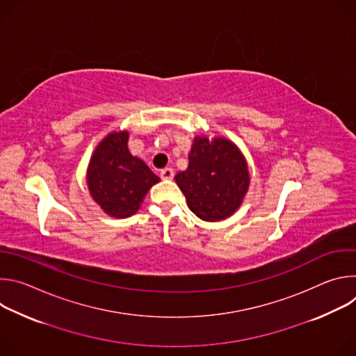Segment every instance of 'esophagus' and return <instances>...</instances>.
<instances>
[{"label": "esophagus", "instance_id": "esophagus-1", "mask_svg": "<svg viewBox=\"0 0 356 356\" xmlns=\"http://www.w3.org/2000/svg\"><path fill=\"white\" fill-rule=\"evenodd\" d=\"M161 177H162L163 180H172V179L175 177V172H173V169H170V168H165V169H162V170H161Z\"/></svg>", "mask_w": 356, "mask_h": 356}]
</instances>
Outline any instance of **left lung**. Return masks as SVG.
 <instances>
[{"label":"left lung","instance_id":"obj_1","mask_svg":"<svg viewBox=\"0 0 356 356\" xmlns=\"http://www.w3.org/2000/svg\"><path fill=\"white\" fill-rule=\"evenodd\" d=\"M188 209L204 221H220L235 213L249 186L248 166L239 149L224 138L197 136L188 168L176 175Z\"/></svg>","mask_w":356,"mask_h":356}]
</instances>
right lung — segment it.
Segmentation results:
<instances>
[{"label":"right lung","instance_id":"right-lung-1","mask_svg":"<svg viewBox=\"0 0 356 356\" xmlns=\"http://www.w3.org/2000/svg\"><path fill=\"white\" fill-rule=\"evenodd\" d=\"M159 181L140 159L128 150V132H113L101 140L91 156L87 184L97 204L108 216L135 214L149 188Z\"/></svg>","mask_w":356,"mask_h":356}]
</instances>
